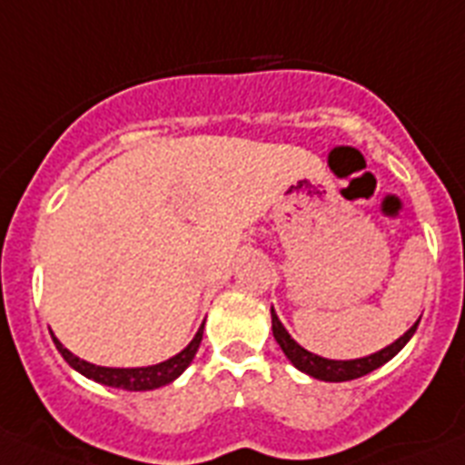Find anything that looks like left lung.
<instances>
[{
  "mask_svg": "<svg viewBox=\"0 0 465 465\" xmlns=\"http://www.w3.org/2000/svg\"><path fill=\"white\" fill-rule=\"evenodd\" d=\"M419 321H421V318H419ZM419 321L414 322L401 339H395L393 344L377 351V353L365 355V358H355V361H330V358H321V355L311 353L304 346L297 344V341L290 337L288 330L282 328V322L278 321L276 311L272 309V330L278 346L282 349V353L288 355V361L292 362L297 370H302V372H306L313 379H321V381H351V379L365 377V374H370L372 370L381 367L383 362H389L393 355L401 353L402 346L411 339V334L417 332Z\"/></svg>",
  "mask_w": 465,
  "mask_h": 465,
  "instance_id": "obj_1",
  "label": "left lung"
}]
</instances>
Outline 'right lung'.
Listing matches in <instances>:
<instances>
[{
  "instance_id": "1",
  "label": "right lung",
  "mask_w": 465,
  "mask_h": 465,
  "mask_svg": "<svg viewBox=\"0 0 465 465\" xmlns=\"http://www.w3.org/2000/svg\"><path fill=\"white\" fill-rule=\"evenodd\" d=\"M205 325V322H203ZM203 325L199 328V332L193 334V339L187 344V349H183L177 355L168 358V361L159 362V365H149V367H100L93 365V362L82 361L79 355H74L72 351L64 349L58 341L54 332V344L55 349L60 351L64 361L74 367L76 372H82L84 377L93 379V381L104 383V386H112V389H124V391H154L165 386V383L175 381L180 374L189 367V362L193 361V355L199 351L201 339H203Z\"/></svg>"
}]
</instances>
